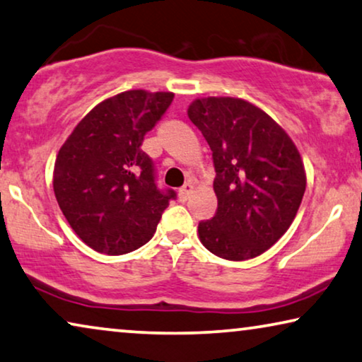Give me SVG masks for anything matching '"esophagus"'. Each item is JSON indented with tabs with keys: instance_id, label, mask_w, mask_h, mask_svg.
<instances>
[{
	"instance_id": "obj_1",
	"label": "esophagus",
	"mask_w": 362,
	"mask_h": 362,
	"mask_svg": "<svg viewBox=\"0 0 362 362\" xmlns=\"http://www.w3.org/2000/svg\"><path fill=\"white\" fill-rule=\"evenodd\" d=\"M192 191H194V185H192L191 181H187L186 185L181 187L180 194H177V196H180L181 201H187V199H189V196L192 194Z\"/></svg>"
}]
</instances>
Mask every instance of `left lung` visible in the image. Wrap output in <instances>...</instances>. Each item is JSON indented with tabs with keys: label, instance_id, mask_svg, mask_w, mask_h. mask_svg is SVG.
I'll use <instances>...</instances> for the list:
<instances>
[{
	"label": "left lung",
	"instance_id": "1",
	"mask_svg": "<svg viewBox=\"0 0 362 362\" xmlns=\"http://www.w3.org/2000/svg\"><path fill=\"white\" fill-rule=\"evenodd\" d=\"M212 150L217 212L199 223L218 258L245 261L271 248L294 222L307 186L300 153L263 109L240 98H201L187 109Z\"/></svg>",
	"mask_w": 362,
	"mask_h": 362
}]
</instances>
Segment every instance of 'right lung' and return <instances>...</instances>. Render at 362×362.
<instances>
[{"mask_svg": "<svg viewBox=\"0 0 362 362\" xmlns=\"http://www.w3.org/2000/svg\"><path fill=\"white\" fill-rule=\"evenodd\" d=\"M173 93L130 90L83 117L57 155L54 192L75 233L104 255H125L153 237L175 191L155 185L153 161L140 148L170 107Z\"/></svg>", "mask_w": 362, "mask_h": 362, "instance_id": "right-lung-1", "label": "right lung"}]
</instances>
